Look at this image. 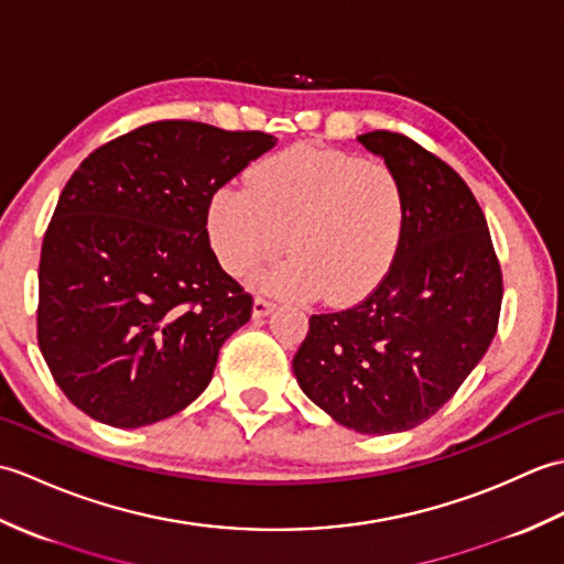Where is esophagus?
Segmentation results:
<instances>
[{
    "instance_id": "1",
    "label": "esophagus",
    "mask_w": 564,
    "mask_h": 564,
    "mask_svg": "<svg viewBox=\"0 0 564 564\" xmlns=\"http://www.w3.org/2000/svg\"><path fill=\"white\" fill-rule=\"evenodd\" d=\"M273 307H275V301H271V297H267V295H257L254 297V315L257 317L269 315Z\"/></svg>"
}]
</instances>
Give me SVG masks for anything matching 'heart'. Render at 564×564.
I'll return each mask as SVG.
<instances>
[{
	"label": "heart",
	"mask_w": 564,
	"mask_h": 564,
	"mask_svg": "<svg viewBox=\"0 0 564 564\" xmlns=\"http://www.w3.org/2000/svg\"><path fill=\"white\" fill-rule=\"evenodd\" d=\"M210 239L223 267L245 275L291 259L263 283L329 303L366 295L388 273L406 225L400 174L346 152L289 150L251 170L245 191L223 188L210 203Z\"/></svg>",
	"instance_id": "heart-1"
}]
</instances>
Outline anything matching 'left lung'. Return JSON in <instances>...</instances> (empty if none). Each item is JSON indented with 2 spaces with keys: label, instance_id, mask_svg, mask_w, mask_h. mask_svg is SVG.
<instances>
[{
  "label": "left lung",
  "instance_id": "1",
  "mask_svg": "<svg viewBox=\"0 0 564 564\" xmlns=\"http://www.w3.org/2000/svg\"><path fill=\"white\" fill-rule=\"evenodd\" d=\"M400 174L406 225L364 301L310 317L297 386L361 434L414 429L446 404L492 344L505 281L480 203L458 172L390 130L358 135Z\"/></svg>",
  "mask_w": 564,
  "mask_h": 564
}]
</instances>
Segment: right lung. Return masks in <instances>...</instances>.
Returning <instances> with one entry per match:
<instances>
[{
  "label": "right lung",
  "mask_w": 564,
  "mask_h": 564,
  "mask_svg": "<svg viewBox=\"0 0 564 564\" xmlns=\"http://www.w3.org/2000/svg\"><path fill=\"white\" fill-rule=\"evenodd\" d=\"M273 145L261 130L154 121L69 176L43 237L35 327L84 414L135 429L208 388L254 303L210 249V200Z\"/></svg>",
  "instance_id": "1"
}]
</instances>
